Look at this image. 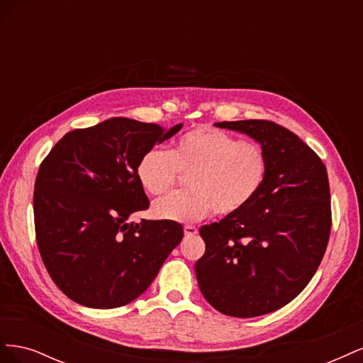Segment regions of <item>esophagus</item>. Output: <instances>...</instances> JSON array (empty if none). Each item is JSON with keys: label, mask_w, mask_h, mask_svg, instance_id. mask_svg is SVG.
Here are the masks:
<instances>
[{"label": "esophagus", "mask_w": 363, "mask_h": 363, "mask_svg": "<svg viewBox=\"0 0 363 363\" xmlns=\"http://www.w3.org/2000/svg\"><path fill=\"white\" fill-rule=\"evenodd\" d=\"M196 233H199V228H196L195 225H184V235L186 236H195Z\"/></svg>", "instance_id": "esophagus-1"}]
</instances>
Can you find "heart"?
Wrapping results in <instances>:
<instances>
[{"label": "heart", "instance_id": "obj_1", "mask_svg": "<svg viewBox=\"0 0 363 363\" xmlns=\"http://www.w3.org/2000/svg\"><path fill=\"white\" fill-rule=\"evenodd\" d=\"M268 169V155L257 142L200 125L183 133L169 151H145L138 160L136 177L145 192L160 196L177 184L180 174H189V189L164 196L152 213L168 221L192 223L212 211L218 216L242 212L260 194Z\"/></svg>", "mask_w": 363, "mask_h": 363}]
</instances>
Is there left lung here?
Returning a JSON list of instances; mask_svg holds the SVG:
<instances>
[{
    "label": "left lung",
    "mask_w": 363,
    "mask_h": 363,
    "mask_svg": "<svg viewBox=\"0 0 363 363\" xmlns=\"http://www.w3.org/2000/svg\"><path fill=\"white\" fill-rule=\"evenodd\" d=\"M260 142L269 159L265 184L242 212L203 225L195 263L204 298L218 312L252 318L280 309L311 281L332 230L330 186L316 152L268 119L218 123Z\"/></svg>",
    "instance_id": "8db88e82"
}]
</instances>
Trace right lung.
I'll list each match as a JSON object with an SVG mask.
<instances>
[{
    "label": "right lung",
    "mask_w": 363,
    "mask_h": 363,
    "mask_svg": "<svg viewBox=\"0 0 363 363\" xmlns=\"http://www.w3.org/2000/svg\"><path fill=\"white\" fill-rule=\"evenodd\" d=\"M180 128L112 118L69 131L42 160L33 194L36 242L50 277L72 301L95 309L133 301L180 244L183 225L175 221L127 223L150 206L138 160Z\"/></svg>",
    "instance_id": "right-lung-1"
}]
</instances>
